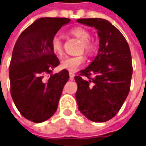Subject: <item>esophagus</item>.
I'll use <instances>...</instances> for the list:
<instances>
[{
	"mask_svg": "<svg viewBox=\"0 0 146 146\" xmlns=\"http://www.w3.org/2000/svg\"><path fill=\"white\" fill-rule=\"evenodd\" d=\"M74 73H69V78H70V80H73V78H74Z\"/></svg>",
	"mask_w": 146,
	"mask_h": 146,
	"instance_id": "obj_1",
	"label": "esophagus"
}]
</instances>
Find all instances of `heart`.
Returning a JSON list of instances; mask_svg holds the SVG:
<instances>
[{"label":"heart","instance_id":"obj_1","mask_svg":"<svg viewBox=\"0 0 146 146\" xmlns=\"http://www.w3.org/2000/svg\"><path fill=\"white\" fill-rule=\"evenodd\" d=\"M69 33L73 36L81 40L80 48H79L81 51L84 50L88 54H90L94 51L95 44L89 40L90 38V34L86 29L83 27H76V28L72 29L69 31ZM50 46L52 52L56 56H61L62 55L63 53L62 41L61 40V37L58 36L57 35L51 37L50 40ZM84 61H85L84 56L82 55L76 56H67L62 60L60 63V67L62 69H65L67 71L75 72L84 62Z\"/></svg>","mask_w":146,"mask_h":146}]
</instances>
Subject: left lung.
<instances>
[{
	"label": "left lung",
	"instance_id": "obj_1",
	"mask_svg": "<svg viewBox=\"0 0 146 146\" xmlns=\"http://www.w3.org/2000/svg\"><path fill=\"white\" fill-rule=\"evenodd\" d=\"M77 22L94 27L100 38L96 57L74 77L78 110L92 122H106L119 111L130 90V49L122 33L110 22L102 18H80Z\"/></svg>",
	"mask_w": 146,
	"mask_h": 146
}]
</instances>
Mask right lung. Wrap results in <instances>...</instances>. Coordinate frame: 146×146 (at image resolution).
Instances as JSON below:
<instances>
[{
    "mask_svg": "<svg viewBox=\"0 0 146 146\" xmlns=\"http://www.w3.org/2000/svg\"><path fill=\"white\" fill-rule=\"evenodd\" d=\"M70 21L66 17L40 18L21 33L14 45L9 67L11 96L21 115L31 122L42 123L53 116L69 78L65 69L52 73L60 62L50 40ZM45 74L49 75L47 79Z\"/></svg>",
    "mask_w": 146,
    "mask_h": 146,
    "instance_id": "add662e5",
    "label": "right lung"
}]
</instances>
